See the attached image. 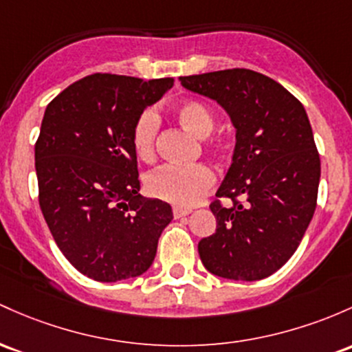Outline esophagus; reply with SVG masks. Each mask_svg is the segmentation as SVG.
<instances>
[{
	"mask_svg": "<svg viewBox=\"0 0 352 352\" xmlns=\"http://www.w3.org/2000/svg\"><path fill=\"white\" fill-rule=\"evenodd\" d=\"M190 214V210H185V208H173V217L175 219H182L185 215Z\"/></svg>",
	"mask_w": 352,
	"mask_h": 352,
	"instance_id": "34e87169",
	"label": "esophagus"
}]
</instances>
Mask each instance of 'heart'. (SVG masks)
Listing matches in <instances>:
<instances>
[{
  "label": "heart",
  "mask_w": 352,
  "mask_h": 352,
  "mask_svg": "<svg viewBox=\"0 0 352 352\" xmlns=\"http://www.w3.org/2000/svg\"><path fill=\"white\" fill-rule=\"evenodd\" d=\"M175 115L184 129H187L197 138H207L215 129L214 111L199 100L180 103L175 108ZM158 125H160L158 115L153 110H145L135 122L132 144L140 160L150 162L155 157ZM214 182V172L204 164L190 165V167L167 165L150 173L145 180V187L146 192L158 200H164L179 208H188L197 206L206 197Z\"/></svg>",
  "instance_id": "b5f03b06"
}]
</instances>
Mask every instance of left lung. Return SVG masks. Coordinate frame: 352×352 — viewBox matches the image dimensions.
<instances>
[{"label":"left lung","mask_w":352,"mask_h":352,"mask_svg":"<svg viewBox=\"0 0 352 352\" xmlns=\"http://www.w3.org/2000/svg\"><path fill=\"white\" fill-rule=\"evenodd\" d=\"M217 102L235 129L232 164L210 204L217 229L199 242L208 272L258 280L296 252L316 210L320 160L302 103L280 83L245 68L180 76Z\"/></svg>","instance_id":"obj_1"}]
</instances>
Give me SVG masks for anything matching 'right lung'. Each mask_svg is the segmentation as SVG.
I'll return each mask as SVG.
<instances>
[{
  "label": "right lung",
  "instance_id": "1",
  "mask_svg": "<svg viewBox=\"0 0 352 352\" xmlns=\"http://www.w3.org/2000/svg\"><path fill=\"white\" fill-rule=\"evenodd\" d=\"M172 78L85 76L46 107L34 145L40 207L69 264L98 283L142 276L152 265L172 207L138 194L132 132Z\"/></svg>",
  "mask_w": 352,
  "mask_h": 352
}]
</instances>
